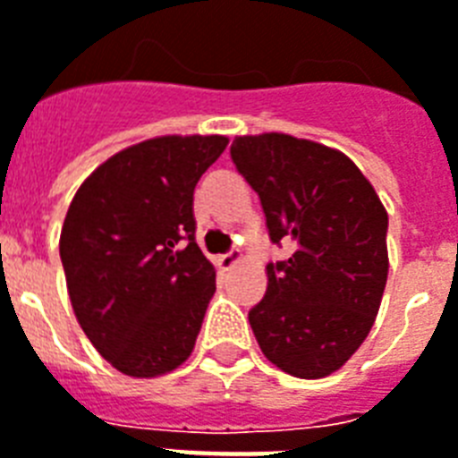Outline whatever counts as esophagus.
Here are the masks:
<instances>
[{
  "mask_svg": "<svg viewBox=\"0 0 458 458\" xmlns=\"http://www.w3.org/2000/svg\"><path fill=\"white\" fill-rule=\"evenodd\" d=\"M218 261H221V266L225 267V270H230V267H233V266H237V263L242 261V254H240V249H230L228 254H223L221 259H218Z\"/></svg>",
  "mask_w": 458,
  "mask_h": 458,
  "instance_id": "obj_1",
  "label": "esophagus"
}]
</instances>
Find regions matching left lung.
<instances>
[{
    "instance_id": "1",
    "label": "left lung",
    "mask_w": 458,
    "mask_h": 458,
    "mask_svg": "<svg viewBox=\"0 0 458 458\" xmlns=\"http://www.w3.org/2000/svg\"><path fill=\"white\" fill-rule=\"evenodd\" d=\"M230 157L256 191L275 244L249 325L275 367L299 378L341 369L377 319L388 280V214L344 152L287 133L237 136Z\"/></svg>"
}]
</instances>
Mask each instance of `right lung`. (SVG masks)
I'll return each mask as SVG.
<instances>
[{
    "instance_id": "add662e5",
    "label": "right lung",
    "mask_w": 458,
    "mask_h": 458,
    "mask_svg": "<svg viewBox=\"0 0 458 458\" xmlns=\"http://www.w3.org/2000/svg\"><path fill=\"white\" fill-rule=\"evenodd\" d=\"M225 136H157L106 159L61 230L74 318L114 369L162 377L191 358L216 270L195 242L192 192Z\"/></svg>"
}]
</instances>
